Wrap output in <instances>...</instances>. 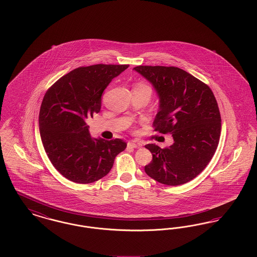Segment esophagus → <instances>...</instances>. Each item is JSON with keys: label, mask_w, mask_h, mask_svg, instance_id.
Returning a JSON list of instances; mask_svg holds the SVG:
<instances>
[{"label": "esophagus", "mask_w": 257, "mask_h": 257, "mask_svg": "<svg viewBox=\"0 0 257 257\" xmlns=\"http://www.w3.org/2000/svg\"><path fill=\"white\" fill-rule=\"evenodd\" d=\"M128 146L130 147H133V148H140V147H142L143 145L140 142H138V141H132V142H130L128 144Z\"/></svg>", "instance_id": "34e87169"}]
</instances>
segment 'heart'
I'll return each mask as SVG.
<instances>
[{"label": "heart", "mask_w": 257, "mask_h": 257, "mask_svg": "<svg viewBox=\"0 0 257 257\" xmlns=\"http://www.w3.org/2000/svg\"><path fill=\"white\" fill-rule=\"evenodd\" d=\"M145 86V85H143V84H140V85H138L137 86Z\"/></svg>", "instance_id": "heart-1"}]
</instances>
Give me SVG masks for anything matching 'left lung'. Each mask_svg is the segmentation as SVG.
<instances>
[{
    "label": "left lung",
    "mask_w": 257,
    "mask_h": 257,
    "mask_svg": "<svg viewBox=\"0 0 257 257\" xmlns=\"http://www.w3.org/2000/svg\"><path fill=\"white\" fill-rule=\"evenodd\" d=\"M159 97L155 131L172 135L173 144L161 148L147 145L153 159L145 167L159 183L178 186L203 171L219 145L220 114L210 87L178 67L137 66Z\"/></svg>",
    "instance_id": "8db88e82"
}]
</instances>
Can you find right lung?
<instances>
[{
	"mask_svg": "<svg viewBox=\"0 0 257 257\" xmlns=\"http://www.w3.org/2000/svg\"><path fill=\"white\" fill-rule=\"evenodd\" d=\"M129 65L96 64L76 68L50 87L42 100L38 126L53 166L75 183L97 181L110 172L126 148L120 139L92 138L86 119L100 111L102 93Z\"/></svg>",
	"mask_w": 257,
	"mask_h": 257,
	"instance_id": "right-lung-1",
	"label": "right lung"
}]
</instances>
